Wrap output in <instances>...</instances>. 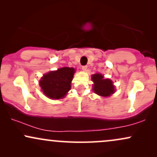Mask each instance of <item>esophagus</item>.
I'll return each instance as SVG.
<instances>
[{"mask_svg":"<svg viewBox=\"0 0 157 157\" xmlns=\"http://www.w3.org/2000/svg\"><path fill=\"white\" fill-rule=\"evenodd\" d=\"M82 71H86V69H87V66H82Z\"/></svg>","mask_w":157,"mask_h":157,"instance_id":"1","label":"esophagus"}]
</instances>
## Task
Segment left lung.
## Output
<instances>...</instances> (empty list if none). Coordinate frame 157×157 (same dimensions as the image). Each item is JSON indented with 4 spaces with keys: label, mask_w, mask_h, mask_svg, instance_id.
<instances>
[{
    "label": "left lung",
    "mask_w": 157,
    "mask_h": 157,
    "mask_svg": "<svg viewBox=\"0 0 157 157\" xmlns=\"http://www.w3.org/2000/svg\"><path fill=\"white\" fill-rule=\"evenodd\" d=\"M94 82L93 91L102 97H109L115 92V87L110 79H104L101 74H94L91 76Z\"/></svg>",
    "instance_id": "left-lung-1"
}]
</instances>
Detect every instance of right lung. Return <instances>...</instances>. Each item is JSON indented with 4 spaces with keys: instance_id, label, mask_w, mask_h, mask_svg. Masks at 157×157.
Here are the masks:
<instances>
[{
    "instance_id": "right-lung-1",
    "label": "right lung",
    "mask_w": 157,
    "mask_h": 157,
    "mask_svg": "<svg viewBox=\"0 0 157 157\" xmlns=\"http://www.w3.org/2000/svg\"><path fill=\"white\" fill-rule=\"evenodd\" d=\"M75 72V68L68 67L51 71L44 75L40 80L41 90L50 99L59 100L63 98L71 89V83Z\"/></svg>"
}]
</instances>
